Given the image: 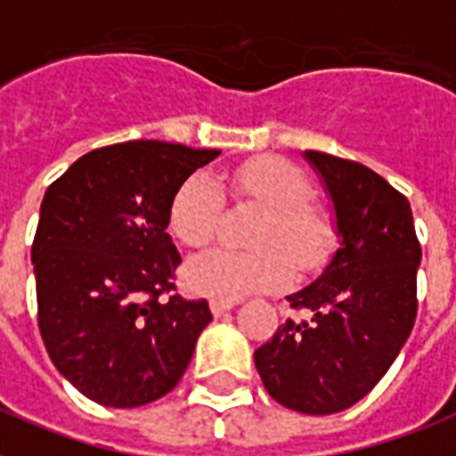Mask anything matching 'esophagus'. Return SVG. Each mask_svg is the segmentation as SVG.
Listing matches in <instances>:
<instances>
[{
  "label": "esophagus",
  "instance_id": "1",
  "mask_svg": "<svg viewBox=\"0 0 456 456\" xmlns=\"http://www.w3.org/2000/svg\"><path fill=\"white\" fill-rule=\"evenodd\" d=\"M236 305V301H232V298H213L210 301V311H213V315H224L227 311H232Z\"/></svg>",
  "mask_w": 456,
  "mask_h": 456
}]
</instances>
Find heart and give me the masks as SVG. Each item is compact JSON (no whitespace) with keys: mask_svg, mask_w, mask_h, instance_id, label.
I'll return each mask as SVG.
<instances>
[{"mask_svg":"<svg viewBox=\"0 0 456 456\" xmlns=\"http://www.w3.org/2000/svg\"><path fill=\"white\" fill-rule=\"evenodd\" d=\"M229 189L239 200L263 205L251 234V251L213 248L186 265L189 289L215 298H239L280 287L297 273L325 263L335 224L311 200V183L289 159L256 158L229 174ZM224 198L210 174L196 172L176 189L169 205V227L186 246L203 248L220 229Z\"/></svg>","mask_w":456,"mask_h":456,"instance_id":"heart-1","label":"heart"}]
</instances>
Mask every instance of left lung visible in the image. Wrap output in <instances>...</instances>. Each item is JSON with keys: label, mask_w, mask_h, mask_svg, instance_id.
I'll use <instances>...</instances> for the list:
<instances>
[{"label": "left lung", "mask_w": 456, "mask_h": 456, "mask_svg": "<svg viewBox=\"0 0 456 456\" xmlns=\"http://www.w3.org/2000/svg\"><path fill=\"white\" fill-rule=\"evenodd\" d=\"M335 203L342 246L325 273L287 297L289 318L256 349L274 402L325 416L363 399L409 339L419 311L421 243L404 193L370 167L305 151Z\"/></svg>", "instance_id": "8db88e82"}]
</instances>
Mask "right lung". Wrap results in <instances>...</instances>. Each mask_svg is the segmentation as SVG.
Masks as SVG:
<instances>
[{
	"label": "right lung",
	"instance_id": "right-lung-1",
	"mask_svg": "<svg viewBox=\"0 0 456 456\" xmlns=\"http://www.w3.org/2000/svg\"><path fill=\"white\" fill-rule=\"evenodd\" d=\"M220 151L126 141L90 151L50 183L30 258L37 328L52 363L102 406L165 397L213 313L174 294L182 256L169 205Z\"/></svg>",
	"mask_w": 456,
	"mask_h": 456
}]
</instances>
